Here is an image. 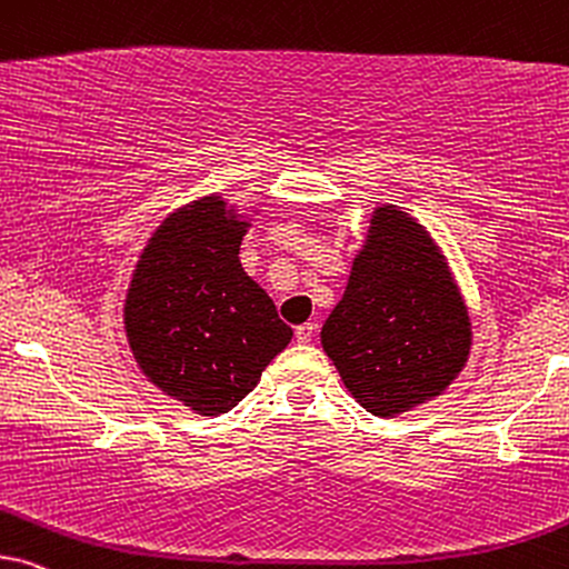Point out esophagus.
Returning a JSON list of instances; mask_svg holds the SVG:
<instances>
[{
  "mask_svg": "<svg viewBox=\"0 0 569 569\" xmlns=\"http://www.w3.org/2000/svg\"><path fill=\"white\" fill-rule=\"evenodd\" d=\"M316 329H319V327H316L313 321H306V323H300L298 329H295V337H298L300 345H308L316 337Z\"/></svg>",
  "mask_w": 569,
  "mask_h": 569,
  "instance_id": "obj_1",
  "label": "esophagus"
}]
</instances>
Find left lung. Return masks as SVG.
<instances>
[{
    "label": "left lung",
    "instance_id": "obj_1",
    "mask_svg": "<svg viewBox=\"0 0 569 569\" xmlns=\"http://www.w3.org/2000/svg\"><path fill=\"white\" fill-rule=\"evenodd\" d=\"M473 327L445 253L392 203L376 206L321 348L358 405L379 418L433 400L468 363Z\"/></svg>",
    "mask_w": 569,
    "mask_h": 569
}]
</instances>
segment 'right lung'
I'll return each instance as SVG.
<instances>
[{
  "instance_id": "obj_1",
  "label": "right lung",
  "mask_w": 569,
  "mask_h": 569,
  "mask_svg": "<svg viewBox=\"0 0 569 569\" xmlns=\"http://www.w3.org/2000/svg\"><path fill=\"white\" fill-rule=\"evenodd\" d=\"M248 227L221 193L180 206L149 238L124 295L138 368L198 416L232 410L292 339L240 263Z\"/></svg>"
}]
</instances>
